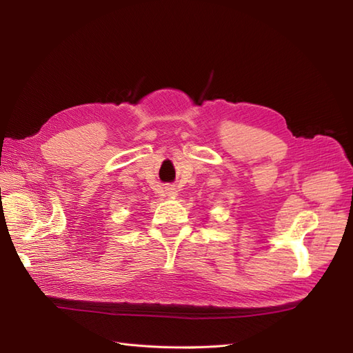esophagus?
<instances>
[{"mask_svg": "<svg viewBox=\"0 0 353 353\" xmlns=\"http://www.w3.org/2000/svg\"><path fill=\"white\" fill-rule=\"evenodd\" d=\"M165 194L168 196V197H176L178 196V190L174 187V185H168L166 188H165Z\"/></svg>", "mask_w": 353, "mask_h": 353, "instance_id": "esophagus-1", "label": "esophagus"}]
</instances>
